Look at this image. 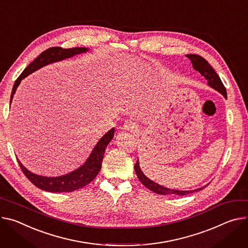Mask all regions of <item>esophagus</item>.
<instances>
[{
	"label": "esophagus",
	"instance_id": "1",
	"mask_svg": "<svg viewBox=\"0 0 248 248\" xmlns=\"http://www.w3.org/2000/svg\"><path fill=\"white\" fill-rule=\"evenodd\" d=\"M124 127L126 129V130H136L138 128V124L134 123L132 120H126L124 122Z\"/></svg>",
	"mask_w": 248,
	"mask_h": 248
}]
</instances>
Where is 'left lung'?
<instances>
[{
	"instance_id": "1",
	"label": "left lung",
	"mask_w": 248,
	"mask_h": 248,
	"mask_svg": "<svg viewBox=\"0 0 248 248\" xmlns=\"http://www.w3.org/2000/svg\"><path fill=\"white\" fill-rule=\"evenodd\" d=\"M192 62L193 65V68L196 71H199L200 74L202 76H204L206 78V80L208 81V85L210 87H212L213 89L217 90V92H219L224 98L227 99V90L226 87L223 86L220 78L218 77V75L217 74V72L214 70L213 67L209 64V62L205 59L202 58L200 55L197 54H188L186 55ZM134 170H136L137 176L140 179V181L150 191L158 194V195H178V196H184V195H188L194 192H198L201 191L204 188H206V186L196 189V190H190V191H180V190H174V189H170V188H166L163 187L159 184H157L153 181H151L150 179H148L141 171L140 167V162L139 159L134 165Z\"/></svg>"
}]
</instances>
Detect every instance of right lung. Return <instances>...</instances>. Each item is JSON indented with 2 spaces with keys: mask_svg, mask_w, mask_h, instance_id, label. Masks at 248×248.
I'll list each match as a JSON object with an SVG mask.
<instances>
[{
  "mask_svg": "<svg viewBox=\"0 0 248 248\" xmlns=\"http://www.w3.org/2000/svg\"><path fill=\"white\" fill-rule=\"evenodd\" d=\"M87 51H88V48L86 47H73V48H67V49L62 47H50L46 51L41 52L27 67V68L22 71V73L16 80L13 87L10 103H12L13 97L16 93V90L22 79L47 64L61 61L66 58H70L76 54L84 53ZM114 134H115V128L112 127L98 141V143L92 150L91 154H90V156L88 157V159L82 166L63 176L46 177V176L33 174L32 172L29 171L24 165H22L17 158L16 159L21 171L24 172L27 178L37 188L47 192H52V193L73 192L75 190L85 187L90 182H92L95 179V177L98 175L102 167V161L104 158L106 147L108 146L109 141L112 140V138H114Z\"/></svg>",
  "mask_w": 248,
  "mask_h": 248,
  "instance_id": "right-lung-1",
  "label": "right lung"
}]
</instances>
